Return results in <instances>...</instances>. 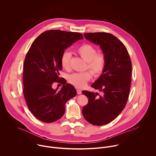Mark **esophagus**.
<instances>
[{
  "label": "esophagus",
  "mask_w": 156,
  "mask_h": 156,
  "mask_svg": "<svg viewBox=\"0 0 156 156\" xmlns=\"http://www.w3.org/2000/svg\"><path fill=\"white\" fill-rule=\"evenodd\" d=\"M76 91H77V94H81L82 93L81 90H80V89H77Z\"/></svg>",
  "instance_id": "obj_1"
}]
</instances>
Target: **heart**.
<instances>
[{
	"mask_svg": "<svg viewBox=\"0 0 156 156\" xmlns=\"http://www.w3.org/2000/svg\"><path fill=\"white\" fill-rule=\"evenodd\" d=\"M77 52L80 57L87 62V68L96 76H100L104 72L106 64L105 57L103 54H97L95 47L89 44H84L77 49ZM71 54L69 52H64L60 58L62 67L69 70L70 69ZM91 78V73L89 72L76 73L69 76V81L77 87H84Z\"/></svg>",
	"mask_w": 156,
	"mask_h": 156,
	"instance_id": "obj_1",
	"label": "heart"
}]
</instances>
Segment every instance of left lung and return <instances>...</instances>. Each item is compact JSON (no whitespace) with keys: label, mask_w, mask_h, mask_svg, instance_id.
Here are the masks:
<instances>
[{"label":"left lung","mask_w":156,"mask_h":156,"mask_svg":"<svg viewBox=\"0 0 156 156\" xmlns=\"http://www.w3.org/2000/svg\"><path fill=\"white\" fill-rule=\"evenodd\" d=\"M84 36L100 46L106 60L103 73L91 85L102 94L82 92L88 99L82 109L84 119L92 125L101 126L114 120L126 105L131 81V62L124 44L112 34L99 32Z\"/></svg>","instance_id":"obj_1"}]
</instances>
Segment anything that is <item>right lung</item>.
<instances>
[{"instance_id": "right-lung-1", "label": "right lung", "mask_w": 156, "mask_h": 156, "mask_svg": "<svg viewBox=\"0 0 156 156\" xmlns=\"http://www.w3.org/2000/svg\"><path fill=\"white\" fill-rule=\"evenodd\" d=\"M83 39L79 33L54 30L42 33L32 43L24 61L23 94L38 120L45 123L58 120L65 113V103L76 95L74 86L59 78L60 58L66 48ZM55 81L64 84L60 91L52 88Z\"/></svg>"}]
</instances>
